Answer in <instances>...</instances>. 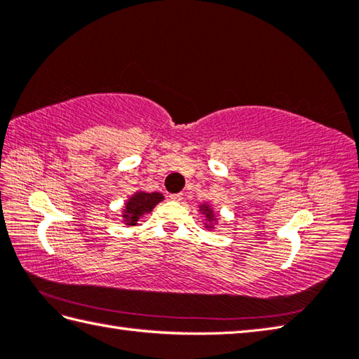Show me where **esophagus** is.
<instances>
[{
    "label": "esophagus",
    "mask_w": 359,
    "mask_h": 359,
    "mask_svg": "<svg viewBox=\"0 0 359 359\" xmlns=\"http://www.w3.org/2000/svg\"><path fill=\"white\" fill-rule=\"evenodd\" d=\"M170 199H171L172 202H180L182 199H184V194H182V193H175V194H171V196H170Z\"/></svg>",
    "instance_id": "obj_1"
}]
</instances>
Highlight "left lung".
<instances>
[{
  "label": "left lung",
  "mask_w": 359,
  "mask_h": 359,
  "mask_svg": "<svg viewBox=\"0 0 359 359\" xmlns=\"http://www.w3.org/2000/svg\"><path fill=\"white\" fill-rule=\"evenodd\" d=\"M199 212L205 216V221H207V224H205V227H208V229H213V224L216 222V215H215V212H213V208L208 205V203H202V205L199 207Z\"/></svg>",
  "instance_id": "obj_1"
}]
</instances>
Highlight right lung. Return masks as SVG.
<instances>
[{"label":"right lung","mask_w":359,"mask_h":359,"mask_svg":"<svg viewBox=\"0 0 359 359\" xmlns=\"http://www.w3.org/2000/svg\"><path fill=\"white\" fill-rule=\"evenodd\" d=\"M163 194L160 193H144L137 191L132 194L123 208V217L126 226H137L140 217L146 213H151L158 202L163 201Z\"/></svg>","instance_id":"add662e5"}]
</instances>
